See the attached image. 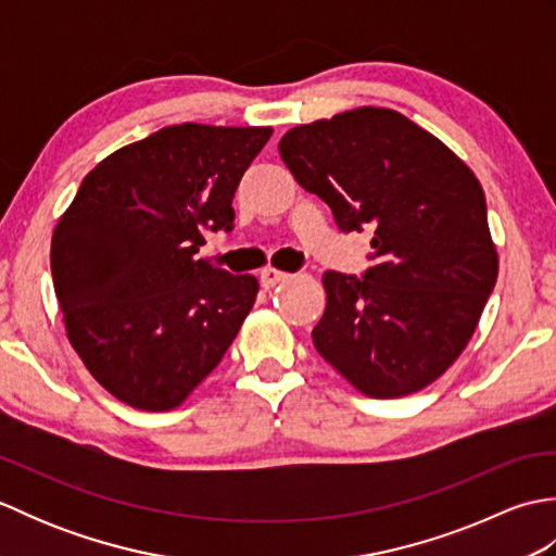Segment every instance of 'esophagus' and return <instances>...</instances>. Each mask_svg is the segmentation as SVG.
I'll return each mask as SVG.
<instances>
[{
    "label": "esophagus",
    "instance_id": "obj_1",
    "mask_svg": "<svg viewBox=\"0 0 556 556\" xmlns=\"http://www.w3.org/2000/svg\"><path fill=\"white\" fill-rule=\"evenodd\" d=\"M291 275L289 271H281L277 267H265L263 271H260V281H263V287L269 289V287H277L279 281H287Z\"/></svg>",
    "mask_w": 556,
    "mask_h": 556
}]
</instances>
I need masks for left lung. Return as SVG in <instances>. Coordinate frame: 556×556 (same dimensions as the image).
Listing matches in <instances>:
<instances>
[{
    "label": "left lung",
    "instance_id": "obj_1",
    "mask_svg": "<svg viewBox=\"0 0 556 556\" xmlns=\"http://www.w3.org/2000/svg\"><path fill=\"white\" fill-rule=\"evenodd\" d=\"M279 155L341 231H375V267L363 277L323 275L317 353L365 396L420 392L464 353L497 281L476 174L440 138L384 108L291 128Z\"/></svg>",
    "mask_w": 556,
    "mask_h": 556
}]
</instances>
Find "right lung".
<instances>
[{
  "label": "right lung",
  "instance_id": "1",
  "mask_svg": "<svg viewBox=\"0 0 556 556\" xmlns=\"http://www.w3.org/2000/svg\"><path fill=\"white\" fill-rule=\"evenodd\" d=\"M271 126L176 124L104 157L52 233L71 346L124 404L172 410L217 368L257 296L253 275L195 260Z\"/></svg>",
  "mask_w": 556,
  "mask_h": 556
}]
</instances>
